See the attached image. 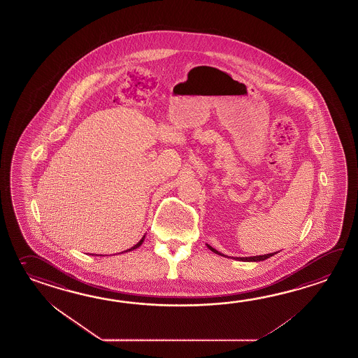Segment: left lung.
Returning <instances> with one entry per match:
<instances>
[{"mask_svg":"<svg viewBox=\"0 0 358 358\" xmlns=\"http://www.w3.org/2000/svg\"><path fill=\"white\" fill-rule=\"evenodd\" d=\"M208 249H210V252H215V254H218V255H224L222 252H217L215 248H212V246L208 245ZM274 254H277V252H271V254H264V255H257V257H245V258H234V259L236 260H243V262H262V260L268 259V258H271V257H273Z\"/></svg>","mask_w":358,"mask_h":358,"instance_id":"left-lung-1","label":"left lung"}]
</instances>
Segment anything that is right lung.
Returning a JSON list of instances; mask_svg holds the SVG:
<instances>
[{
    "instance_id": "right-lung-1",
    "label": "right lung",
    "mask_w": 358,
    "mask_h": 358,
    "mask_svg": "<svg viewBox=\"0 0 358 358\" xmlns=\"http://www.w3.org/2000/svg\"><path fill=\"white\" fill-rule=\"evenodd\" d=\"M143 240H145V236H143V238H141L140 241H138V243H137V244H136V245L132 246V248H131V249H128V250H126V252H131V250H134V249H137V248H140V246L142 245V243H143Z\"/></svg>"
}]
</instances>
